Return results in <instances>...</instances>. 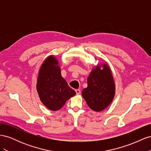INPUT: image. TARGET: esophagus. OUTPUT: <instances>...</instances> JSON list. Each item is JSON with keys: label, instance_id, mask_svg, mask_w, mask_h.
I'll return each mask as SVG.
<instances>
[{"label": "esophagus", "instance_id": "1", "mask_svg": "<svg viewBox=\"0 0 151 151\" xmlns=\"http://www.w3.org/2000/svg\"><path fill=\"white\" fill-rule=\"evenodd\" d=\"M76 92L77 94H79L81 93V90L80 89H76Z\"/></svg>", "mask_w": 151, "mask_h": 151}]
</instances>
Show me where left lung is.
Returning a JSON list of instances; mask_svg holds the SVG:
<instances>
[{
    "label": "left lung",
    "instance_id": "1",
    "mask_svg": "<svg viewBox=\"0 0 151 151\" xmlns=\"http://www.w3.org/2000/svg\"><path fill=\"white\" fill-rule=\"evenodd\" d=\"M115 94V84L110 68L106 63L98 65L88 77V87L82 91L83 98L91 109L101 111L110 104Z\"/></svg>",
    "mask_w": 151,
    "mask_h": 151
}]
</instances>
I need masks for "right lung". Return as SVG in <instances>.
<instances>
[{"instance_id": "1", "label": "right lung", "mask_w": 151, "mask_h": 151, "mask_svg": "<svg viewBox=\"0 0 151 151\" xmlns=\"http://www.w3.org/2000/svg\"><path fill=\"white\" fill-rule=\"evenodd\" d=\"M36 89L41 101L52 111L60 109L76 94L62 77L58 62L53 55L47 57L41 66Z\"/></svg>"}]
</instances>
